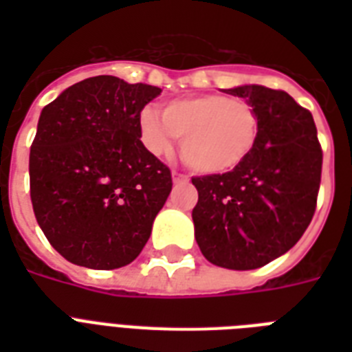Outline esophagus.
<instances>
[{"mask_svg": "<svg viewBox=\"0 0 352 352\" xmlns=\"http://www.w3.org/2000/svg\"><path fill=\"white\" fill-rule=\"evenodd\" d=\"M188 181H190V177L184 175V173H179V171H173V182L175 184H184Z\"/></svg>", "mask_w": 352, "mask_h": 352, "instance_id": "esophagus-1", "label": "esophagus"}]
</instances>
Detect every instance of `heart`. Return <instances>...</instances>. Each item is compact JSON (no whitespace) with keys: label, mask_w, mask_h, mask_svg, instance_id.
I'll use <instances>...</instances> for the list:
<instances>
[{"label":"heart","mask_w":352,"mask_h":352,"mask_svg":"<svg viewBox=\"0 0 352 352\" xmlns=\"http://www.w3.org/2000/svg\"><path fill=\"white\" fill-rule=\"evenodd\" d=\"M140 140L153 155L170 153L181 138V157L206 175L234 170L250 155L259 133V118L250 102L221 93L168 102L160 117L151 109L138 118Z\"/></svg>","instance_id":"1"}]
</instances>
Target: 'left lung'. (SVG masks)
<instances>
[{"instance_id":"left-lung-1","label":"left lung","mask_w":352,"mask_h":352,"mask_svg":"<svg viewBox=\"0 0 352 352\" xmlns=\"http://www.w3.org/2000/svg\"><path fill=\"white\" fill-rule=\"evenodd\" d=\"M226 93L256 109V146L232 171L193 177L199 201L192 217L210 263L252 270L289 252L311 225L323 151L311 111L285 91L241 85Z\"/></svg>"}]
</instances>
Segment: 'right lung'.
<instances>
[{
  "label": "right lung",
  "instance_id": "1",
  "mask_svg": "<svg viewBox=\"0 0 352 352\" xmlns=\"http://www.w3.org/2000/svg\"><path fill=\"white\" fill-rule=\"evenodd\" d=\"M162 89L93 76L47 104L30 146V201L67 261L113 270L135 259L170 195L171 171L144 148L138 118Z\"/></svg>",
  "mask_w": 352,
  "mask_h": 352
}]
</instances>
